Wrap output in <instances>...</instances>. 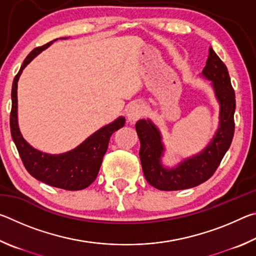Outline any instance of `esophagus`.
<instances>
[{
	"mask_svg": "<svg viewBox=\"0 0 256 256\" xmlns=\"http://www.w3.org/2000/svg\"><path fill=\"white\" fill-rule=\"evenodd\" d=\"M144 114V105H141L140 102H136L132 104L131 106L128 107V120L131 123L136 122L138 118H141Z\"/></svg>",
	"mask_w": 256,
	"mask_h": 256,
	"instance_id": "1",
	"label": "esophagus"
}]
</instances>
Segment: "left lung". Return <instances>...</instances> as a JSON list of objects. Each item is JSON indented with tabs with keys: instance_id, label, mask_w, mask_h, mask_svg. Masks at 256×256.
<instances>
[{
	"instance_id": "obj_1",
	"label": "left lung",
	"mask_w": 256,
	"mask_h": 256,
	"mask_svg": "<svg viewBox=\"0 0 256 256\" xmlns=\"http://www.w3.org/2000/svg\"><path fill=\"white\" fill-rule=\"evenodd\" d=\"M202 76L211 80L220 105V112L219 128L210 144L200 154L183 160L178 166L170 170L164 167L162 156L164 148L159 130L150 120H140L136 124L141 144L138 156L142 170L146 182L158 190H178L204 183L214 174L232 144L235 132V92L232 86L227 66L211 47Z\"/></svg>"
}]
</instances>
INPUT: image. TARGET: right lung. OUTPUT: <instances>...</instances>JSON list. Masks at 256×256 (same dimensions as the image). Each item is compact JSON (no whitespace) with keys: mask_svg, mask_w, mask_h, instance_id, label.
I'll return each mask as SVG.
<instances>
[{"mask_svg":"<svg viewBox=\"0 0 256 256\" xmlns=\"http://www.w3.org/2000/svg\"><path fill=\"white\" fill-rule=\"evenodd\" d=\"M53 40V42H55ZM36 47L24 60L18 74L14 76L12 84V108L10 114L11 136L16 149L22 160L26 170L34 178L54 188L66 190H84L97 178L99 168L102 166V158L105 156L108 142L112 134L118 128H123L125 118L120 116L114 122L99 128L92 136H90L76 149L60 154H44L32 148L21 136L18 126V80L24 68L32 62L34 58L47 48L52 42Z\"/></svg>","mask_w":256,"mask_h":256,"instance_id":"add662e5","label":"right lung"}]
</instances>
